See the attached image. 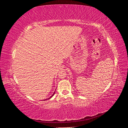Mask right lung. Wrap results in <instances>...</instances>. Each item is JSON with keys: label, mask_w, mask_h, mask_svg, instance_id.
Returning <instances> with one entry per match:
<instances>
[{"label": "right lung", "mask_w": 128, "mask_h": 128, "mask_svg": "<svg viewBox=\"0 0 128 128\" xmlns=\"http://www.w3.org/2000/svg\"><path fill=\"white\" fill-rule=\"evenodd\" d=\"M54 94H55V91H54V92L53 93V94H52V95L51 96H50V97L49 98H48V99H50V98H51L52 97V96H54ZM48 99H45V100H44V101H45V100H48Z\"/></svg>", "instance_id": "right-lung-1"}]
</instances>
